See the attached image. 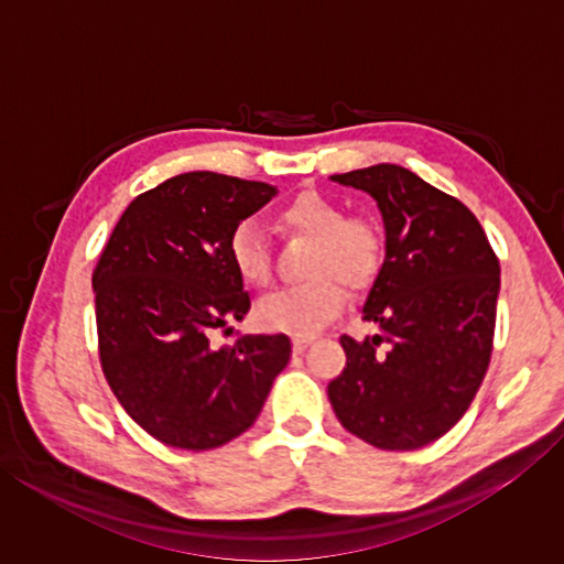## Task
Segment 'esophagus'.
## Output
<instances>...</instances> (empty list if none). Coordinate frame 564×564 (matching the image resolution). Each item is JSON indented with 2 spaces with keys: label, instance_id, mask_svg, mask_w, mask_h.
<instances>
[{
  "label": "esophagus",
  "instance_id": "obj_1",
  "mask_svg": "<svg viewBox=\"0 0 564 564\" xmlns=\"http://www.w3.org/2000/svg\"><path fill=\"white\" fill-rule=\"evenodd\" d=\"M311 346V338H293V352H303Z\"/></svg>",
  "mask_w": 564,
  "mask_h": 564
}]
</instances>
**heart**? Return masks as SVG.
Segmentation results:
<instances>
[{
	"label": "heart",
	"mask_w": 564,
	"mask_h": 564,
	"mask_svg": "<svg viewBox=\"0 0 564 564\" xmlns=\"http://www.w3.org/2000/svg\"><path fill=\"white\" fill-rule=\"evenodd\" d=\"M275 218L285 234L313 238L305 269L313 279L263 295L256 305V323L271 333L311 338L326 328L346 303L338 280L360 291L376 279L383 263V234L373 218L346 216L336 198L318 191H301L279 208ZM228 259L246 283L265 285L271 281V246L256 221L246 218L234 228L228 236Z\"/></svg>",
	"instance_id": "obj_1"
}]
</instances>
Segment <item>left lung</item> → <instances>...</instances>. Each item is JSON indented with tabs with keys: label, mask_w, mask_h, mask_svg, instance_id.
<instances>
[{
	"label": "left lung",
	"mask_w": 564,
	"mask_h": 564,
	"mask_svg": "<svg viewBox=\"0 0 564 564\" xmlns=\"http://www.w3.org/2000/svg\"><path fill=\"white\" fill-rule=\"evenodd\" d=\"M330 181L373 196L386 226V259L362 303L380 333L340 336L346 368L328 383L330 405L360 441L415 451L451 431L482 383L500 263L470 208L413 171L376 164Z\"/></svg>",
	"instance_id": "1"
}]
</instances>
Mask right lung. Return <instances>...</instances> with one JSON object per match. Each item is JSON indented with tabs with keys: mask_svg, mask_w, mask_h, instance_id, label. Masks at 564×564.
I'll return each mask as SVG.
<instances>
[{
	"mask_svg": "<svg viewBox=\"0 0 564 564\" xmlns=\"http://www.w3.org/2000/svg\"><path fill=\"white\" fill-rule=\"evenodd\" d=\"M275 194L261 181L188 171L133 198L104 246L91 279L104 376L171 447L212 451L246 433L291 358L283 333L228 348L208 340L251 308L228 236Z\"/></svg>",
	"mask_w": 564,
	"mask_h": 564,
	"instance_id": "right-lung-1",
	"label": "right lung"
}]
</instances>
